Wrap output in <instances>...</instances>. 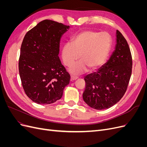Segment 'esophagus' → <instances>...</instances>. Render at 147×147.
<instances>
[{"mask_svg":"<svg viewBox=\"0 0 147 147\" xmlns=\"http://www.w3.org/2000/svg\"><path fill=\"white\" fill-rule=\"evenodd\" d=\"M78 78L77 77H75V76H71V78H70V80L72 81H74L75 80H77Z\"/></svg>","mask_w":147,"mask_h":147,"instance_id":"obj_1","label":"esophagus"}]
</instances>
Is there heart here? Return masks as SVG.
Here are the masks:
<instances>
[{
	"mask_svg": "<svg viewBox=\"0 0 147 147\" xmlns=\"http://www.w3.org/2000/svg\"><path fill=\"white\" fill-rule=\"evenodd\" d=\"M112 45V38L106 32L84 30L78 33L72 43H66L62 48L61 57L64 64L70 67L79 59L78 63L70 68L71 73L80 74L87 68L93 71L99 69L109 56Z\"/></svg>",
	"mask_w": 147,
	"mask_h": 147,
	"instance_id": "heart-1",
	"label": "heart"
}]
</instances>
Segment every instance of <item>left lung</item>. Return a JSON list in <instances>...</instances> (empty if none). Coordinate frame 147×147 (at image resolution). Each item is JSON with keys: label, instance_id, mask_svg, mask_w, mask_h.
<instances>
[{"label": "left lung", "instance_id": "left-lung-1", "mask_svg": "<svg viewBox=\"0 0 147 147\" xmlns=\"http://www.w3.org/2000/svg\"><path fill=\"white\" fill-rule=\"evenodd\" d=\"M132 68V59L126 40L117 30V45L107 63L97 72L84 78V101L96 110L109 109L126 92Z\"/></svg>", "mask_w": 147, "mask_h": 147}]
</instances>
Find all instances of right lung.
<instances>
[{"mask_svg": "<svg viewBox=\"0 0 147 147\" xmlns=\"http://www.w3.org/2000/svg\"><path fill=\"white\" fill-rule=\"evenodd\" d=\"M69 26L45 20L26 34L19 58L24 91L33 102L50 104L61 98L70 75L58 56L60 39Z\"/></svg>", "mask_w": 147, "mask_h": 147, "instance_id": "obj_1", "label": "right lung"}]
</instances>
